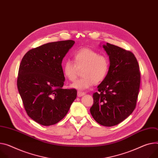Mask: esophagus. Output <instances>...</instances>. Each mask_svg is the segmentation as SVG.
Masks as SVG:
<instances>
[{"mask_svg":"<svg viewBox=\"0 0 158 158\" xmlns=\"http://www.w3.org/2000/svg\"><path fill=\"white\" fill-rule=\"evenodd\" d=\"M84 94H85V93H84L83 92L79 91V90L77 92V95H78V97H81V96L83 95Z\"/></svg>","mask_w":158,"mask_h":158,"instance_id":"esophagus-1","label":"esophagus"}]
</instances>
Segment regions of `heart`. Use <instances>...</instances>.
<instances>
[{
	"mask_svg": "<svg viewBox=\"0 0 158 158\" xmlns=\"http://www.w3.org/2000/svg\"><path fill=\"white\" fill-rule=\"evenodd\" d=\"M110 68L108 57L90 48H81L73 54V61L66 60L63 64L64 77L70 81H74L78 69H81V78L71 85V87L85 90L102 82L107 77Z\"/></svg>",
	"mask_w": 158,
	"mask_h": 158,
	"instance_id": "heart-1",
	"label": "heart"
}]
</instances>
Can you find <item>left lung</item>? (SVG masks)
Wrapping results in <instances>:
<instances>
[{
	"instance_id": "8db88e82",
	"label": "left lung",
	"mask_w": 158,
	"mask_h": 158,
	"mask_svg": "<svg viewBox=\"0 0 158 158\" xmlns=\"http://www.w3.org/2000/svg\"><path fill=\"white\" fill-rule=\"evenodd\" d=\"M103 48L110 57V68L106 79L93 94L90 109L94 119L101 125L113 127L135 110L140 84L137 60L131 52L107 43Z\"/></svg>"
}]
</instances>
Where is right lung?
Returning <instances> with one entry per match:
<instances>
[{
	"instance_id": "right-lung-1",
	"label": "right lung",
	"mask_w": 158,
	"mask_h": 158,
	"mask_svg": "<svg viewBox=\"0 0 158 158\" xmlns=\"http://www.w3.org/2000/svg\"><path fill=\"white\" fill-rule=\"evenodd\" d=\"M74 44L68 40L44 44L28 51L21 61L18 91L27 114L42 125L58 123L77 98L76 89L62 88L61 63Z\"/></svg>"
}]
</instances>
